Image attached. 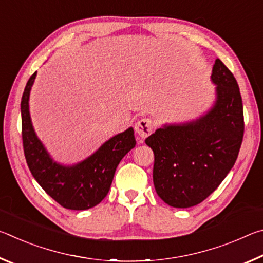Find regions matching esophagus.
Wrapping results in <instances>:
<instances>
[{
    "instance_id": "esophagus-1",
    "label": "esophagus",
    "mask_w": 263,
    "mask_h": 263,
    "mask_svg": "<svg viewBox=\"0 0 263 263\" xmlns=\"http://www.w3.org/2000/svg\"><path fill=\"white\" fill-rule=\"evenodd\" d=\"M135 128H136V132L138 133V136L144 139V138L148 137L151 133H152L154 128V124L152 122V119L141 118L136 123Z\"/></svg>"
}]
</instances>
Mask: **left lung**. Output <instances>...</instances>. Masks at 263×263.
<instances>
[{
  "mask_svg": "<svg viewBox=\"0 0 263 263\" xmlns=\"http://www.w3.org/2000/svg\"><path fill=\"white\" fill-rule=\"evenodd\" d=\"M211 81L216 102L193 122L169 124L146 138L153 149V182L159 197L174 208L203 202L234 166L243 137V109L237 80L216 59Z\"/></svg>",
  "mask_w": 263,
  "mask_h": 263,
  "instance_id": "8db88e82",
  "label": "left lung"
}]
</instances>
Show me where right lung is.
<instances>
[{
    "label": "right lung",
    "instance_id": "1",
    "mask_svg": "<svg viewBox=\"0 0 263 263\" xmlns=\"http://www.w3.org/2000/svg\"><path fill=\"white\" fill-rule=\"evenodd\" d=\"M37 72L26 83L21 102L22 139L24 155L31 174L47 195L69 210H87L101 203L109 193L114 175L121 160L136 146L135 131H126L110 138L90 157L73 166L55 162L31 123L29 97Z\"/></svg>",
    "mask_w": 263,
    "mask_h": 263
}]
</instances>
